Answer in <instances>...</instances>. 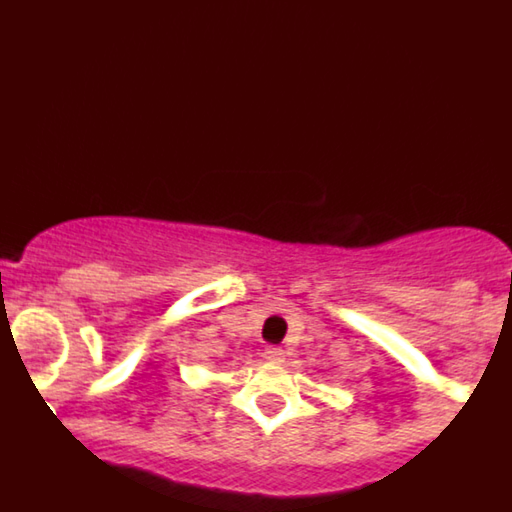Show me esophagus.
I'll return each instance as SVG.
<instances>
[{
	"label": "esophagus",
	"instance_id": "obj_1",
	"mask_svg": "<svg viewBox=\"0 0 512 512\" xmlns=\"http://www.w3.org/2000/svg\"><path fill=\"white\" fill-rule=\"evenodd\" d=\"M262 358L267 360V363H284V351L282 348H277V346H270V348H265V353H262Z\"/></svg>",
	"mask_w": 512,
	"mask_h": 512
}]
</instances>
